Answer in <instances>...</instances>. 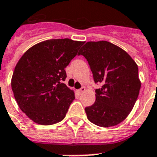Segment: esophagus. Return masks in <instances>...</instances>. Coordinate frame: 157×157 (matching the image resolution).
I'll use <instances>...</instances> for the list:
<instances>
[{"mask_svg":"<svg viewBox=\"0 0 157 157\" xmlns=\"http://www.w3.org/2000/svg\"><path fill=\"white\" fill-rule=\"evenodd\" d=\"M85 90H86V89H85V87H82V88H81V89H80V90H78V93L79 94L83 93V92Z\"/></svg>","mask_w":157,"mask_h":157,"instance_id":"34e87169","label":"esophagus"}]
</instances>
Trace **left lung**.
Returning a JSON list of instances; mask_svg holds the SVG:
<instances>
[{
	"label": "left lung",
	"instance_id": "obj_1",
	"mask_svg": "<svg viewBox=\"0 0 157 157\" xmlns=\"http://www.w3.org/2000/svg\"><path fill=\"white\" fill-rule=\"evenodd\" d=\"M89 63L95 83V103L85 108L87 118L100 127L124 121L136 102L141 82L138 65L129 54L106 40L89 41L79 51Z\"/></svg>",
	"mask_w": 157,
	"mask_h": 157
}]
</instances>
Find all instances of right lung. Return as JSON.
Returning <instances> with one entry per match:
<instances>
[{
  "label": "right lung",
  "mask_w": 157,
  "mask_h": 157,
  "mask_svg": "<svg viewBox=\"0 0 157 157\" xmlns=\"http://www.w3.org/2000/svg\"><path fill=\"white\" fill-rule=\"evenodd\" d=\"M84 41L52 39L28 49L17 63L11 88L18 107L33 121L50 125L61 121L75 99L63 81L65 67Z\"/></svg>",
  "instance_id": "right-lung-1"
}]
</instances>
